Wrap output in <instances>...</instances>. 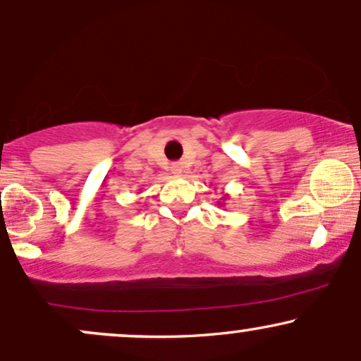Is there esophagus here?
Here are the masks:
<instances>
[{
  "instance_id": "34e87169",
  "label": "esophagus",
  "mask_w": 361,
  "mask_h": 361,
  "mask_svg": "<svg viewBox=\"0 0 361 361\" xmlns=\"http://www.w3.org/2000/svg\"><path fill=\"white\" fill-rule=\"evenodd\" d=\"M169 168H171V173H173V175H175V176H181V175H183V166H181L180 163H173Z\"/></svg>"
}]
</instances>
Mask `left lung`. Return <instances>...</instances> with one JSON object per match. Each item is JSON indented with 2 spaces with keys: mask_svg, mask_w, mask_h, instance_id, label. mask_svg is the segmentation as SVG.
I'll use <instances>...</instances> for the list:
<instances>
[{
  "mask_svg": "<svg viewBox=\"0 0 361 361\" xmlns=\"http://www.w3.org/2000/svg\"><path fill=\"white\" fill-rule=\"evenodd\" d=\"M226 198H227V195H224V197H222V198H221V200H222V204H221V202H217V204H219V205H221V207H222V205H224V200H226Z\"/></svg>",
  "mask_w": 361,
  "mask_h": 361,
  "instance_id": "left-lung-1",
  "label": "left lung"
}]
</instances>
